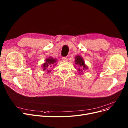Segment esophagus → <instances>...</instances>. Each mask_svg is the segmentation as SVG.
<instances>
[{"label":"esophagus","mask_w":128,"mask_h":128,"mask_svg":"<svg viewBox=\"0 0 128 128\" xmlns=\"http://www.w3.org/2000/svg\"><path fill=\"white\" fill-rule=\"evenodd\" d=\"M68 58L67 57H64V58H62V60L63 61H67L68 60Z\"/></svg>","instance_id":"esophagus-1"}]
</instances>
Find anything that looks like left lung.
I'll return each instance as SVG.
<instances>
[{
	"instance_id": "8db88e82",
	"label": "left lung",
	"mask_w": 128,
	"mask_h": 128,
	"mask_svg": "<svg viewBox=\"0 0 128 128\" xmlns=\"http://www.w3.org/2000/svg\"><path fill=\"white\" fill-rule=\"evenodd\" d=\"M75 60V64L74 66L75 68L78 67V72L80 74H84V70H86L88 68V66L86 65L84 63V60L82 56H76Z\"/></svg>"
}]
</instances>
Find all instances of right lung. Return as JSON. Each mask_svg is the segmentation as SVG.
<instances>
[{"label":"right lung","mask_w":128,"mask_h":128,"mask_svg":"<svg viewBox=\"0 0 128 128\" xmlns=\"http://www.w3.org/2000/svg\"><path fill=\"white\" fill-rule=\"evenodd\" d=\"M58 60L56 58H54L52 56H49L48 58H46L45 60V62L42 64V68L44 71H46L48 73H50L51 70L50 69L52 66H54L56 65V62Z\"/></svg>","instance_id":"add662e5"}]
</instances>
